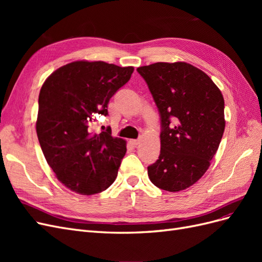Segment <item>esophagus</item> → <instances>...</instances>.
Wrapping results in <instances>:
<instances>
[{
    "label": "esophagus",
    "mask_w": 262,
    "mask_h": 262,
    "mask_svg": "<svg viewBox=\"0 0 262 262\" xmlns=\"http://www.w3.org/2000/svg\"><path fill=\"white\" fill-rule=\"evenodd\" d=\"M131 142H132V144H133V145H136V146H137V145H139V144L141 143V140H140V139H137V140H132Z\"/></svg>",
    "instance_id": "1"
}]
</instances>
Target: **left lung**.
Wrapping results in <instances>:
<instances>
[{
    "label": "left lung",
    "mask_w": 262,
    "mask_h": 262,
    "mask_svg": "<svg viewBox=\"0 0 262 262\" xmlns=\"http://www.w3.org/2000/svg\"><path fill=\"white\" fill-rule=\"evenodd\" d=\"M161 116V154L147 167L160 189L177 192L210 167L225 129L224 98L208 74L186 62H157L137 69Z\"/></svg>",
    "instance_id": "8db88e82"
}]
</instances>
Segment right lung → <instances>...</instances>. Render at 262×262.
Masks as SVG:
<instances>
[{"instance_id": "1", "label": "right lung", "mask_w": 262, "mask_h": 262, "mask_svg": "<svg viewBox=\"0 0 262 262\" xmlns=\"http://www.w3.org/2000/svg\"><path fill=\"white\" fill-rule=\"evenodd\" d=\"M133 67L102 61H75L55 70L41 86L36 131L47 163L71 191L92 195L106 190L118 175L125 141L112 129L94 132L98 115L130 80Z\"/></svg>"}]
</instances>
